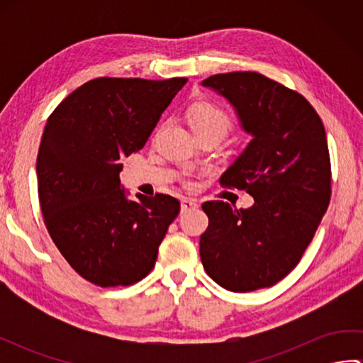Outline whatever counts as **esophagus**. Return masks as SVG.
Instances as JSON below:
<instances>
[{
  "mask_svg": "<svg viewBox=\"0 0 363 363\" xmlns=\"http://www.w3.org/2000/svg\"><path fill=\"white\" fill-rule=\"evenodd\" d=\"M198 207V203L195 199L191 198H182L181 199V212H189V211H194Z\"/></svg>",
  "mask_w": 363,
  "mask_h": 363,
  "instance_id": "esophagus-1",
  "label": "esophagus"
}]
</instances>
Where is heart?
Masks as SVG:
<instances>
[{"instance_id": "obj_1", "label": "heart", "mask_w": 363, "mask_h": 363, "mask_svg": "<svg viewBox=\"0 0 363 363\" xmlns=\"http://www.w3.org/2000/svg\"><path fill=\"white\" fill-rule=\"evenodd\" d=\"M189 123L198 137L217 135L221 140L234 128L233 117L215 103H198L189 111ZM190 186V181H186Z\"/></svg>"}]
</instances>
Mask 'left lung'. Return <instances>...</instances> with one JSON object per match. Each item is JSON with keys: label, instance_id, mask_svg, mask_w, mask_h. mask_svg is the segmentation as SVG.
<instances>
[{"label": "left lung", "instance_id": "obj_1", "mask_svg": "<svg viewBox=\"0 0 363 363\" xmlns=\"http://www.w3.org/2000/svg\"><path fill=\"white\" fill-rule=\"evenodd\" d=\"M203 86L228 98L252 134L220 186L254 198L240 211L203 203L209 217L199 242L203 267L230 291L272 287L299 264L330 201L325 126L303 95L256 72L213 74Z\"/></svg>", "mask_w": 363, "mask_h": 363}]
</instances>
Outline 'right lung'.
<instances>
[{
    "mask_svg": "<svg viewBox=\"0 0 363 363\" xmlns=\"http://www.w3.org/2000/svg\"><path fill=\"white\" fill-rule=\"evenodd\" d=\"M187 78H96L50 115L37 154L38 201L54 245L98 287H126L148 276L159 245L181 211L156 194L128 201L121 159L142 150Z\"/></svg>",
    "mask_w": 363,
    "mask_h": 363,
    "instance_id": "right-lung-1",
    "label": "right lung"
}]
</instances>
